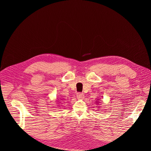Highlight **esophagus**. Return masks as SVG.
I'll return each instance as SVG.
<instances>
[{"label": "esophagus", "instance_id": "1", "mask_svg": "<svg viewBox=\"0 0 151 151\" xmlns=\"http://www.w3.org/2000/svg\"><path fill=\"white\" fill-rule=\"evenodd\" d=\"M76 96H77V98H78V99H83V98H84V96L83 93H77V94H76Z\"/></svg>", "mask_w": 151, "mask_h": 151}]
</instances>
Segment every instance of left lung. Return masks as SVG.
I'll return each instance as SVG.
<instances>
[{"instance_id": "1", "label": "left lung", "mask_w": 151, "mask_h": 151, "mask_svg": "<svg viewBox=\"0 0 151 151\" xmlns=\"http://www.w3.org/2000/svg\"><path fill=\"white\" fill-rule=\"evenodd\" d=\"M98 101H96V104H99V99H98Z\"/></svg>"}]
</instances>
